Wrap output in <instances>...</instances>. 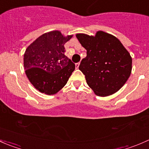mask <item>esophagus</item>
Here are the masks:
<instances>
[{
  "mask_svg": "<svg viewBox=\"0 0 149 149\" xmlns=\"http://www.w3.org/2000/svg\"><path fill=\"white\" fill-rule=\"evenodd\" d=\"M79 65H80V63H77L76 64V68H79Z\"/></svg>",
  "mask_w": 149,
  "mask_h": 149,
  "instance_id": "34e87169",
  "label": "esophagus"
}]
</instances>
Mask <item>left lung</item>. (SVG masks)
Instances as JSON below:
<instances>
[{"label":"left lung","instance_id":"left-lung-1","mask_svg":"<svg viewBox=\"0 0 149 149\" xmlns=\"http://www.w3.org/2000/svg\"><path fill=\"white\" fill-rule=\"evenodd\" d=\"M86 49V57L79 65L86 83L96 95L107 97L123 86L132 70V58L121 42L103 31L94 36L76 34Z\"/></svg>","mask_w":149,"mask_h":149}]
</instances>
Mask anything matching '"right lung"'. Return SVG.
<instances>
[{
  "mask_svg": "<svg viewBox=\"0 0 149 149\" xmlns=\"http://www.w3.org/2000/svg\"><path fill=\"white\" fill-rule=\"evenodd\" d=\"M73 35L58 30L45 33L26 49L25 73L31 84L41 93L53 95L62 89L75 69V64L64 55V45Z\"/></svg>",
  "mask_w": 149,
  "mask_h": 149,
  "instance_id": "add662e5",
  "label": "right lung"
}]
</instances>
